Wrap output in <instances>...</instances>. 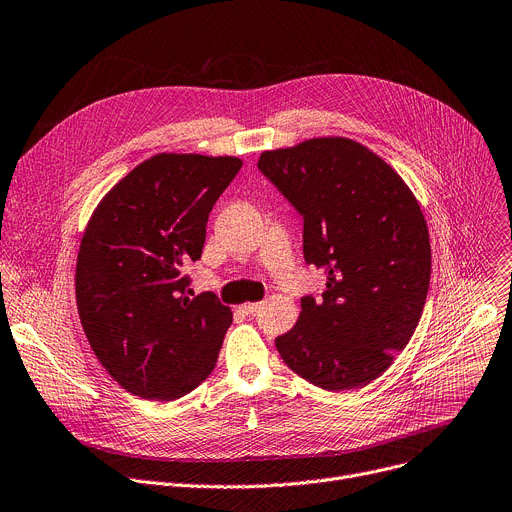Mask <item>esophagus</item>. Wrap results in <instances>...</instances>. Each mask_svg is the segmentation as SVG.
Here are the masks:
<instances>
[{
    "instance_id": "1",
    "label": "esophagus",
    "mask_w": 512,
    "mask_h": 512,
    "mask_svg": "<svg viewBox=\"0 0 512 512\" xmlns=\"http://www.w3.org/2000/svg\"><path fill=\"white\" fill-rule=\"evenodd\" d=\"M259 306H261V302H249V304H243V306H241V311H243L245 315H255V313L259 311Z\"/></svg>"
}]
</instances>
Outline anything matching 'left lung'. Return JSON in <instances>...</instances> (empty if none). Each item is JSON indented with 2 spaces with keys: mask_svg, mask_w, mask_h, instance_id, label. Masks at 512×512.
<instances>
[{
  "mask_svg": "<svg viewBox=\"0 0 512 512\" xmlns=\"http://www.w3.org/2000/svg\"><path fill=\"white\" fill-rule=\"evenodd\" d=\"M259 170L304 220V259L327 271L319 300L276 339L309 383L348 391L379 379L410 342L430 284V236L420 203L366 146L331 135L267 150Z\"/></svg>",
  "mask_w": 512,
  "mask_h": 512,
  "instance_id": "1",
  "label": "left lung"
}]
</instances>
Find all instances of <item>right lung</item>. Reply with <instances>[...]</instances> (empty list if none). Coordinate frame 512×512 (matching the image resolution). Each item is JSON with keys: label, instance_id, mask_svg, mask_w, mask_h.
<instances>
[{"label": "right lung", "instance_id": "1", "mask_svg": "<svg viewBox=\"0 0 512 512\" xmlns=\"http://www.w3.org/2000/svg\"><path fill=\"white\" fill-rule=\"evenodd\" d=\"M234 156L160 152L100 199L76 263L78 313L100 364L131 395L173 401L214 370L230 306L193 296L216 199L241 170Z\"/></svg>", "mask_w": 512, "mask_h": 512}]
</instances>
